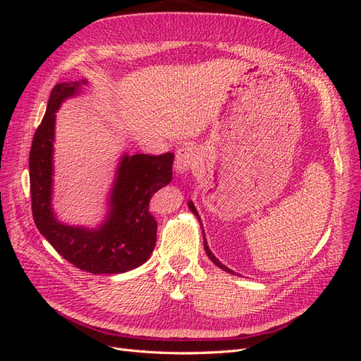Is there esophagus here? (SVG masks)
<instances>
[{"instance_id":"34e87169","label":"esophagus","mask_w":361,"mask_h":361,"mask_svg":"<svg viewBox=\"0 0 361 361\" xmlns=\"http://www.w3.org/2000/svg\"><path fill=\"white\" fill-rule=\"evenodd\" d=\"M199 166V158L195 150L190 146H182L178 149L176 161H174V170L178 174H187Z\"/></svg>"}]
</instances>
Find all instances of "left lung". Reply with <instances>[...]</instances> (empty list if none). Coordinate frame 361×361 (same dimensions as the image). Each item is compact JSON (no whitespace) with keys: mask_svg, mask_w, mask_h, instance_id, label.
I'll use <instances>...</instances> for the list:
<instances>
[{"mask_svg":"<svg viewBox=\"0 0 361 361\" xmlns=\"http://www.w3.org/2000/svg\"><path fill=\"white\" fill-rule=\"evenodd\" d=\"M188 207H190V211L195 215V216H197V220L200 221V216H199V212H197V209H195V206L192 204V202L190 200L188 202ZM203 233V244H204V250H206V255H207V257H209L212 262H214V264L218 267V268H221L223 271H226V272H228V274H235V272L231 269V268H227L226 265H223L221 264V262L220 260H218L216 257H215V255L212 253V251L209 250V245H207V241H206V236H204V232H202Z\"/></svg>","mask_w":361,"mask_h":361,"instance_id":"obj_1","label":"left lung"}]
</instances>
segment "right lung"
Segmentation results:
<instances>
[{"instance_id": "obj_1", "label": "right lung", "mask_w": 361, "mask_h": 361, "mask_svg": "<svg viewBox=\"0 0 361 361\" xmlns=\"http://www.w3.org/2000/svg\"><path fill=\"white\" fill-rule=\"evenodd\" d=\"M87 84V80L60 82L49 94L45 117L30 150L32 218L48 243L76 268L92 274H122L143 265L155 248L157 220L149 212V202L170 183L174 155L123 154L108 194L104 221L97 227L61 223L52 207L56 113Z\"/></svg>"}]
</instances>
